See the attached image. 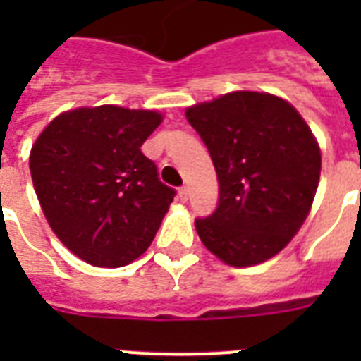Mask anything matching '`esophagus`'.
Instances as JSON below:
<instances>
[{
	"label": "esophagus",
	"mask_w": 361,
	"mask_h": 361,
	"mask_svg": "<svg viewBox=\"0 0 361 361\" xmlns=\"http://www.w3.org/2000/svg\"><path fill=\"white\" fill-rule=\"evenodd\" d=\"M178 195H180V200L181 202H187V198H189V187H180V191H178Z\"/></svg>",
	"instance_id": "obj_1"
}]
</instances>
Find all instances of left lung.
<instances>
[{"label":"left lung","instance_id":"1","mask_svg":"<svg viewBox=\"0 0 361 361\" xmlns=\"http://www.w3.org/2000/svg\"><path fill=\"white\" fill-rule=\"evenodd\" d=\"M208 147L219 202L195 221L202 243L236 268L275 257L307 217L320 178V147L283 99L234 92L185 112Z\"/></svg>","mask_w":361,"mask_h":361}]
</instances>
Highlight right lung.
<instances>
[{"mask_svg": "<svg viewBox=\"0 0 361 361\" xmlns=\"http://www.w3.org/2000/svg\"><path fill=\"white\" fill-rule=\"evenodd\" d=\"M163 116L103 104L54 118L35 140L30 170L42 214L71 252L121 268L146 251L176 191L140 152Z\"/></svg>", "mask_w": 361, "mask_h": 361, "instance_id": "obj_1", "label": "right lung"}]
</instances>
